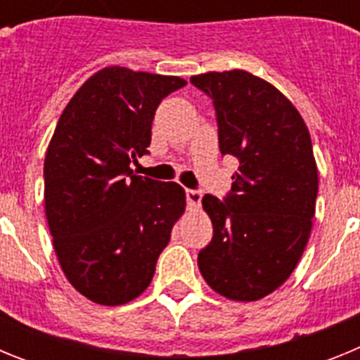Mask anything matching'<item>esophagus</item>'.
<instances>
[{
  "instance_id": "obj_1",
  "label": "esophagus",
  "mask_w": 360,
  "mask_h": 360,
  "mask_svg": "<svg viewBox=\"0 0 360 360\" xmlns=\"http://www.w3.org/2000/svg\"><path fill=\"white\" fill-rule=\"evenodd\" d=\"M186 198L189 207H198L202 202V191L198 189H186Z\"/></svg>"
}]
</instances>
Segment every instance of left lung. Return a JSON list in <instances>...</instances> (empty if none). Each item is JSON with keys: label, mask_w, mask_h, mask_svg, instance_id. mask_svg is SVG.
I'll return each instance as SVG.
<instances>
[{"label": "left lung", "mask_w": 360, "mask_h": 360, "mask_svg": "<svg viewBox=\"0 0 360 360\" xmlns=\"http://www.w3.org/2000/svg\"><path fill=\"white\" fill-rule=\"evenodd\" d=\"M191 82L212 98L221 155L240 162L224 202L202 198L212 240L200 272L219 295L257 301L287 281L310 238L319 187L310 133L276 86L245 70Z\"/></svg>", "instance_id": "8db88e82"}]
</instances>
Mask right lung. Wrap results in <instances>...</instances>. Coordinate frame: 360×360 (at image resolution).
Masks as SVG:
<instances>
[{
	"instance_id": "1",
	"label": "right lung",
	"mask_w": 360,
	"mask_h": 360,
	"mask_svg": "<svg viewBox=\"0 0 360 360\" xmlns=\"http://www.w3.org/2000/svg\"><path fill=\"white\" fill-rule=\"evenodd\" d=\"M186 84L108 66L59 117L44 157V211L66 279L94 303L119 307L139 297L186 211L178 184L129 167L148 153L162 98Z\"/></svg>"
}]
</instances>
